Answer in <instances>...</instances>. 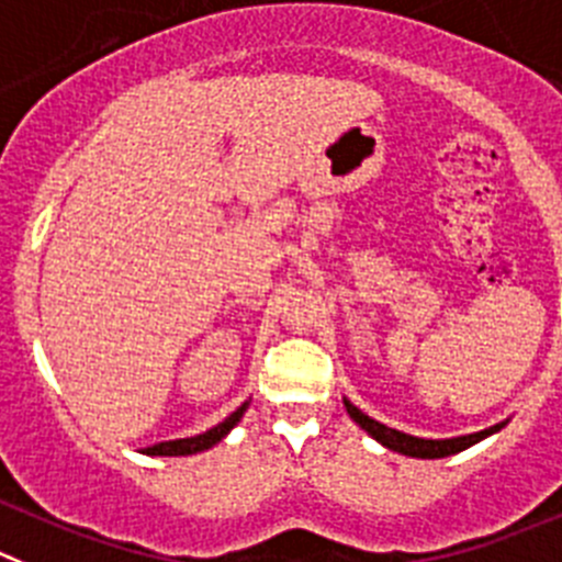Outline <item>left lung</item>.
<instances>
[{
  "mask_svg": "<svg viewBox=\"0 0 562 562\" xmlns=\"http://www.w3.org/2000/svg\"><path fill=\"white\" fill-rule=\"evenodd\" d=\"M344 405H346V413H349V416H352L355 422H358L360 427L371 435V438L380 440L382 447L391 449V452H400V454H407V458H422V460H435V458H449V454H458V452H463V449L480 443V440H485L487 435L499 432V429L505 427V422H502V424H494V427L480 429V432L458 435V438H440V440L416 438V435L400 432V429H391V427H385V424L374 422V418L366 416V413L360 411V407H355L349 400H344Z\"/></svg>",
  "mask_w": 562,
  "mask_h": 562,
  "instance_id": "obj_1",
  "label": "left lung"
}]
</instances>
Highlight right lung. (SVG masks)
<instances>
[{
  "mask_svg": "<svg viewBox=\"0 0 562 562\" xmlns=\"http://www.w3.org/2000/svg\"><path fill=\"white\" fill-rule=\"evenodd\" d=\"M246 407H249V402H244V405H240L238 411L229 413V416L224 418L222 424H216V427L207 429V432L193 435V438L162 440V443H155V447H146L144 452H146V454H157V458H186V454L204 452V449L216 447V443H218V440H222V438H227L229 429H233L235 424L240 422V416H244V413H246Z\"/></svg>",
  "mask_w": 562,
  "mask_h": 562,
  "instance_id": "right-lung-1",
  "label": "right lung"
}]
</instances>
